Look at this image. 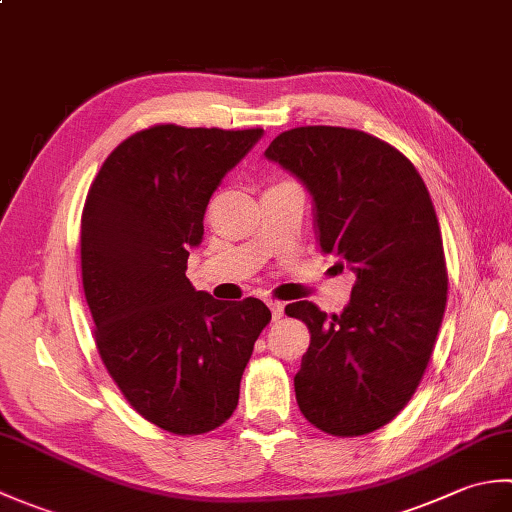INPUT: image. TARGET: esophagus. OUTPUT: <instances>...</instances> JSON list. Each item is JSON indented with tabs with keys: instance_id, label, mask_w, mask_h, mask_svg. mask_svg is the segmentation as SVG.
I'll return each instance as SVG.
<instances>
[{
	"instance_id": "obj_1",
	"label": "esophagus",
	"mask_w": 512,
	"mask_h": 512,
	"mask_svg": "<svg viewBox=\"0 0 512 512\" xmlns=\"http://www.w3.org/2000/svg\"><path fill=\"white\" fill-rule=\"evenodd\" d=\"M268 308H270V312H273V319H275V321L284 317V303H281V301L270 299V301H268Z\"/></svg>"
}]
</instances>
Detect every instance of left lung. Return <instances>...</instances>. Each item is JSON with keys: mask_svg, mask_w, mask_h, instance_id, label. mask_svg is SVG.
Returning a JSON list of instances; mask_svg holds the SVG:
<instances>
[{"mask_svg": "<svg viewBox=\"0 0 512 512\" xmlns=\"http://www.w3.org/2000/svg\"><path fill=\"white\" fill-rule=\"evenodd\" d=\"M266 158L310 189L321 253L356 275L341 314L286 306L310 330L297 405L323 433L365 436L405 409L436 347L449 290L436 209L411 160L361 129H288Z\"/></svg>", "mask_w": 512, "mask_h": 512, "instance_id": "obj_1", "label": "left lung"}]
</instances>
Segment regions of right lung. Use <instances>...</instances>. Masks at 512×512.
Here are the masks:
<instances>
[{"mask_svg":"<svg viewBox=\"0 0 512 512\" xmlns=\"http://www.w3.org/2000/svg\"><path fill=\"white\" fill-rule=\"evenodd\" d=\"M262 134L140 129L105 158L85 198L81 277L96 350L129 405L176 436H202L233 416L270 323L264 301H217L187 279L206 204Z\"/></svg>","mask_w":512,"mask_h":512,"instance_id":"obj_1","label":"right lung"}]
</instances>
